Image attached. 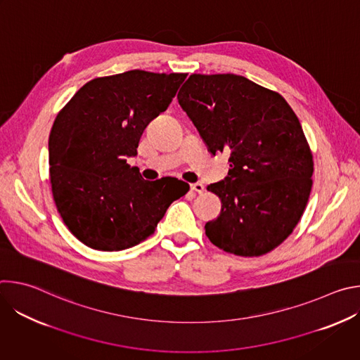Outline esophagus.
Here are the masks:
<instances>
[{
	"label": "esophagus",
	"mask_w": 360,
	"mask_h": 360,
	"mask_svg": "<svg viewBox=\"0 0 360 360\" xmlns=\"http://www.w3.org/2000/svg\"><path fill=\"white\" fill-rule=\"evenodd\" d=\"M191 189L195 191V192H198V193H203V192H205V186H203V184H200V182L192 184V185H191Z\"/></svg>",
	"instance_id": "obj_1"
}]
</instances>
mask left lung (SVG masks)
<instances>
[{"mask_svg":"<svg viewBox=\"0 0 360 360\" xmlns=\"http://www.w3.org/2000/svg\"><path fill=\"white\" fill-rule=\"evenodd\" d=\"M178 102L212 155L229 153L228 176L208 185L221 215L205 233L219 249L261 256L295 229L312 189L314 158L285 98L235 74H192Z\"/></svg>","mask_w":360,"mask_h":360,"instance_id":"obj_1","label":"left lung"}]
</instances>
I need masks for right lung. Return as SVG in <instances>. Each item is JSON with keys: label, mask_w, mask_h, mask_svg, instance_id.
I'll return each mask as SVG.
<instances>
[{"label": "right lung", "mask_w": 360, "mask_h": 360, "mask_svg": "<svg viewBox=\"0 0 360 360\" xmlns=\"http://www.w3.org/2000/svg\"><path fill=\"white\" fill-rule=\"evenodd\" d=\"M185 78L142 70L99 77L58 112L48 141L51 189L64 224L88 248L114 252L143 242L189 191L171 176L145 181L127 164Z\"/></svg>", "instance_id": "add662e5"}]
</instances>
